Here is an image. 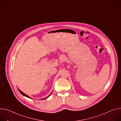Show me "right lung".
I'll return each mask as SVG.
<instances>
[{"label":"right lung","mask_w":121,"mask_h":121,"mask_svg":"<svg viewBox=\"0 0 121 121\" xmlns=\"http://www.w3.org/2000/svg\"><path fill=\"white\" fill-rule=\"evenodd\" d=\"M18 90H19V92H20V93H21L22 94V95H23L24 96H25V97H27V98H30V99L31 98V97H29V96H28V95H27L26 94H25V93H24L23 92H22V91H21V90H20V89H19V88H18ZM52 92H51V93H50V95H48V97H46L45 98L41 99H42V100H43V99H47L48 98V97H49V96H50V95H51V94H52Z\"/></svg>","instance_id":"right-lung-1"}]
</instances>
